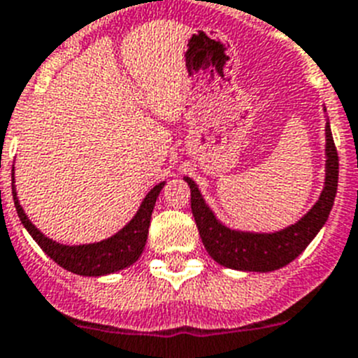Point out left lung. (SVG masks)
Wrapping results in <instances>:
<instances>
[{
	"label": "left lung",
	"mask_w": 358,
	"mask_h": 358,
	"mask_svg": "<svg viewBox=\"0 0 358 358\" xmlns=\"http://www.w3.org/2000/svg\"><path fill=\"white\" fill-rule=\"evenodd\" d=\"M324 185L319 200L297 222L279 231L254 232L227 227L205 201L196 182L183 176L191 187V209L200 238L217 265L241 272H273L292 263L312 243V239L324 227L337 194L338 157L328 119L324 124Z\"/></svg>",
	"instance_id": "left-lung-1"
}]
</instances>
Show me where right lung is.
<instances>
[{
	"label": "right lung",
	"mask_w": 358,
	"mask_h": 358,
	"mask_svg": "<svg viewBox=\"0 0 358 358\" xmlns=\"http://www.w3.org/2000/svg\"><path fill=\"white\" fill-rule=\"evenodd\" d=\"M164 185H166V182L155 185L145 194L135 216L119 232H115L110 238L95 241V243L63 245L59 241H54V239L46 238L30 222L29 216L24 214L20 198H17V192H15L14 171H12V196H14L15 210H17V216H20L24 229L29 231L34 241L43 248V252L50 259H54L59 266H63L68 272L85 275V278H101V275L119 272V270H124L127 266H131L133 263H136V259L142 256L145 241H148L149 223H151L155 201H157Z\"/></svg>",
	"instance_id": "right-lung-1"
}]
</instances>
